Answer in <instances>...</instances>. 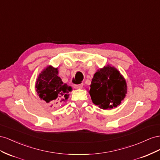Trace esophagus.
I'll return each instance as SVG.
<instances>
[{"label":"esophagus","instance_id":"esophagus-1","mask_svg":"<svg viewBox=\"0 0 160 160\" xmlns=\"http://www.w3.org/2000/svg\"><path fill=\"white\" fill-rule=\"evenodd\" d=\"M82 87H83V84L74 85V88L76 89H81V88H82Z\"/></svg>","mask_w":160,"mask_h":160}]
</instances>
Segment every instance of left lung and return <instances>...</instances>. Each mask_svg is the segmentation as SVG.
<instances>
[{"instance_id": "8db88e82", "label": "left lung", "mask_w": 160, "mask_h": 160, "mask_svg": "<svg viewBox=\"0 0 160 160\" xmlns=\"http://www.w3.org/2000/svg\"><path fill=\"white\" fill-rule=\"evenodd\" d=\"M90 88L88 92L92 102L104 110L120 105L127 92L124 77L116 68L110 64L97 71Z\"/></svg>"}]
</instances>
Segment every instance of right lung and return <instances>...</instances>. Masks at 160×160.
Masks as SVG:
<instances>
[{"label":"right lung","instance_id":"right-lung-1","mask_svg":"<svg viewBox=\"0 0 160 160\" xmlns=\"http://www.w3.org/2000/svg\"><path fill=\"white\" fill-rule=\"evenodd\" d=\"M35 87L41 99L52 104L51 107L67 101L69 92L72 90L71 86L63 83L58 76V68L51 65L41 72L36 79Z\"/></svg>","mask_w":160,"mask_h":160}]
</instances>
